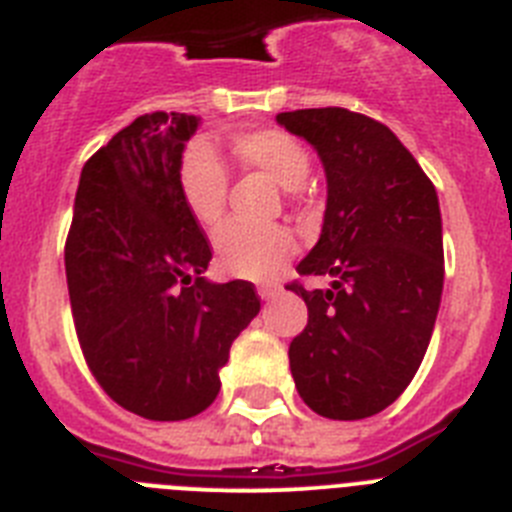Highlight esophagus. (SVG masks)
<instances>
[{
  "label": "esophagus",
  "instance_id": "34e87169",
  "mask_svg": "<svg viewBox=\"0 0 512 512\" xmlns=\"http://www.w3.org/2000/svg\"><path fill=\"white\" fill-rule=\"evenodd\" d=\"M279 292H282V287H279V284H261V287H259L261 300H274Z\"/></svg>",
  "mask_w": 512,
  "mask_h": 512
}]
</instances>
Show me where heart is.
Here are the masks:
<instances>
[{
  "instance_id": "obj_1",
  "label": "heart",
  "mask_w": 512,
  "mask_h": 512,
  "mask_svg": "<svg viewBox=\"0 0 512 512\" xmlns=\"http://www.w3.org/2000/svg\"><path fill=\"white\" fill-rule=\"evenodd\" d=\"M230 153L243 169L261 171L287 192L305 187L312 158L295 135L284 130H256L230 138ZM179 192L192 217L215 228L225 215L230 176L207 143L197 140L179 164ZM295 235L282 225L230 223L215 235L217 261L228 274L243 279H271L295 253Z\"/></svg>"
}]
</instances>
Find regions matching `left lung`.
Returning a JSON list of instances; mask_svg holds the SVG:
<instances>
[{
  "mask_svg": "<svg viewBox=\"0 0 512 512\" xmlns=\"http://www.w3.org/2000/svg\"><path fill=\"white\" fill-rule=\"evenodd\" d=\"M277 122L318 151L328 182L323 230L297 271L330 284L287 287L307 305L289 369L318 415L369 418L405 392L431 343L443 292L436 187L372 117L320 107Z\"/></svg>",
  "mask_w": 512,
  "mask_h": 512,
  "instance_id": "1",
  "label": "left lung"
}]
</instances>
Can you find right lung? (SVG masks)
<instances>
[{"label": "right lung", "mask_w": 512, "mask_h": 512, "mask_svg": "<svg viewBox=\"0 0 512 512\" xmlns=\"http://www.w3.org/2000/svg\"><path fill=\"white\" fill-rule=\"evenodd\" d=\"M200 117L140 115L81 169L66 241L76 336L102 390L148 420L200 415L261 310L251 282L205 277L210 243L179 192Z\"/></svg>", "instance_id": "1"}]
</instances>
